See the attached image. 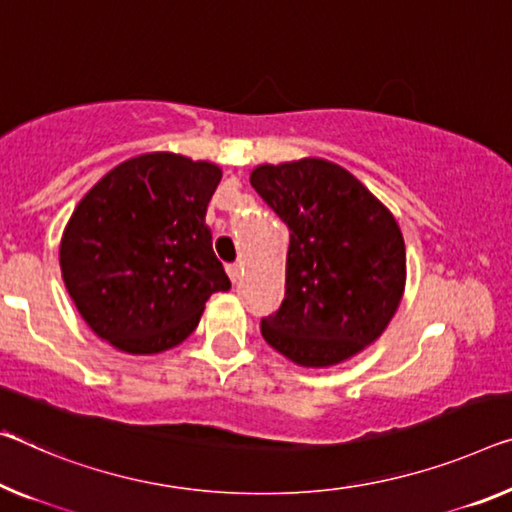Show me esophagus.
Segmentation results:
<instances>
[{
    "instance_id": "esophagus-1",
    "label": "esophagus",
    "mask_w": 512,
    "mask_h": 512,
    "mask_svg": "<svg viewBox=\"0 0 512 512\" xmlns=\"http://www.w3.org/2000/svg\"><path fill=\"white\" fill-rule=\"evenodd\" d=\"M226 272H229V277H231V281L235 283L240 279V272H242V267L238 265V263H231V265H226Z\"/></svg>"
}]
</instances>
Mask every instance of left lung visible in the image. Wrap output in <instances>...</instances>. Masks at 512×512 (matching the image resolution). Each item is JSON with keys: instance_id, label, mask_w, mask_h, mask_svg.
Segmentation results:
<instances>
[{"instance_id": "obj_1", "label": "left lung", "mask_w": 512, "mask_h": 512, "mask_svg": "<svg viewBox=\"0 0 512 512\" xmlns=\"http://www.w3.org/2000/svg\"><path fill=\"white\" fill-rule=\"evenodd\" d=\"M251 187L290 229L286 295L261 334L300 366H332L384 332L405 290L396 219L327 160L263 164Z\"/></svg>"}]
</instances>
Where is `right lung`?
Wrapping results in <instances>:
<instances>
[{"instance_id":"obj_1","label":"right lung","mask_w":512,"mask_h":512,"mask_svg":"<svg viewBox=\"0 0 512 512\" xmlns=\"http://www.w3.org/2000/svg\"><path fill=\"white\" fill-rule=\"evenodd\" d=\"M219 180L210 162L148 153L80 201L61 238V272L102 341L130 355L174 348L199 325L208 297L231 288L206 224Z\"/></svg>"}]
</instances>
